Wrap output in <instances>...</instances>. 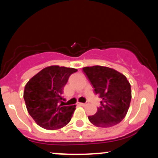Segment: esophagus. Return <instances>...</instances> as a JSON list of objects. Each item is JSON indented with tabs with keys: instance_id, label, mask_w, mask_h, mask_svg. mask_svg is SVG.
Here are the masks:
<instances>
[{
	"instance_id": "1",
	"label": "esophagus",
	"mask_w": 158,
	"mask_h": 158,
	"mask_svg": "<svg viewBox=\"0 0 158 158\" xmlns=\"http://www.w3.org/2000/svg\"><path fill=\"white\" fill-rule=\"evenodd\" d=\"M79 106H85L87 105V103H82V102H79Z\"/></svg>"
}]
</instances>
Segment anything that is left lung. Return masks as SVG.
Returning <instances> with one entry per match:
<instances>
[{
    "label": "left lung",
    "mask_w": 158,
    "mask_h": 158,
    "mask_svg": "<svg viewBox=\"0 0 158 158\" xmlns=\"http://www.w3.org/2000/svg\"><path fill=\"white\" fill-rule=\"evenodd\" d=\"M83 72L102 99L97 112L89 116L90 122L107 128L118 124L126 117L131 99V85L123 74L108 67H85Z\"/></svg>",
    "instance_id": "left-lung-1"
}]
</instances>
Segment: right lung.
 <instances>
[{
	"instance_id": "obj_1",
	"label": "right lung",
	"mask_w": 158,
	"mask_h": 158,
	"mask_svg": "<svg viewBox=\"0 0 158 158\" xmlns=\"http://www.w3.org/2000/svg\"><path fill=\"white\" fill-rule=\"evenodd\" d=\"M75 68L52 65L41 70L25 85L23 99L28 113L41 128L56 130L71 119L76 106H63L61 97L70 76Z\"/></svg>"
}]
</instances>
